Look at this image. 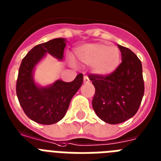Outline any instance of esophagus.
<instances>
[{
    "mask_svg": "<svg viewBox=\"0 0 161 161\" xmlns=\"http://www.w3.org/2000/svg\"><path fill=\"white\" fill-rule=\"evenodd\" d=\"M90 79H89V77L88 76H87V75H85V76H84V83L85 84H88V83H90Z\"/></svg>",
    "mask_w": 161,
    "mask_h": 161,
    "instance_id": "34e87169",
    "label": "esophagus"
}]
</instances>
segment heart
<instances>
[{"label": "heart", "mask_w": 161, "mask_h": 161, "mask_svg": "<svg viewBox=\"0 0 161 161\" xmlns=\"http://www.w3.org/2000/svg\"><path fill=\"white\" fill-rule=\"evenodd\" d=\"M75 53L82 63L91 65L93 73L100 76L113 74L121 62L119 47L102 42L82 45L75 49Z\"/></svg>", "instance_id": "1"}]
</instances>
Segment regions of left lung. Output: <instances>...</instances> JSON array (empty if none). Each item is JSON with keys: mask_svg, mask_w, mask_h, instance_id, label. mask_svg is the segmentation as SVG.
Returning <instances> with one entry per match:
<instances>
[{"mask_svg": "<svg viewBox=\"0 0 161 161\" xmlns=\"http://www.w3.org/2000/svg\"><path fill=\"white\" fill-rule=\"evenodd\" d=\"M122 62L107 76L90 75L95 88L92 106L99 119L109 124H118L131 119L137 112L144 95L142 66L129 48L118 45Z\"/></svg>", "mask_w": 161, "mask_h": 161, "instance_id": "left-lung-1", "label": "left lung"}]
</instances>
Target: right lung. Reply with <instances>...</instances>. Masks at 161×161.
Segmentation results:
<instances>
[{"instance_id": "obj_1", "label": "right lung", "mask_w": 161, "mask_h": 161, "mask_svg": "<svg viewBox=\"0 0 161 161\" xmlns=\"http://www.w3.org/2000/svg\"><path fill=\"white\" fill-rule=\"evenodd\" d=\"M66 42L65 38H58L37 45L23 58L19 69L16 95L19 104L31 120L40 124L50 125L62 120L83 83L81 73L71 82L58 80L47 86H40L34 80L36 65L47 53L62 61Z\"/></svg>"}]
</instances>
